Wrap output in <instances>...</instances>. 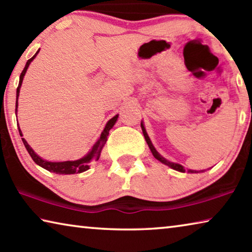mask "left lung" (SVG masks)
<instances>
[{
    "label": "left lung",
    "mask_w": 252,
    "mask_h": 252,
    "mask_svg": "<svg viewBox=\"0 0 252 252\" xmlns=\"http://www.w3.org/2000/svg\"><path fill=\"white\" fill-rule=\"evenodd\" d=\"M141 127H142V132H143L144 139H146V141H147V143H148L149 148H150V150H151V152H152L153 157H155L157 160H159L160 162H162V163L167 164V165H169L170 168H172V169H174V170H177V171L186 172V169L183 168L181 164H178V163H173V162H170V161H168L167 159H164L163 157H161V156L159 155V153L157 152V150L155 149V147H153V144H152V143H151V141H150V138H149V135H148V133H147L146 129H144V126H143L142 123H141ZM188 172H190V173H197L198 171H195V170H188Z\"/></svg>",
    "instance_id": "obj_1"
}]
</instances>
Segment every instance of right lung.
Returning <instances> with one entry per match:
<instances>
[{"instance_id":"add662e5","label":"right lung","mask_w":252,"mask_h":252,"mask_svg":"<svg viewBox=\"0 0 252 252\" xmlns=\"http://www.w3.org/2000/svg\"><path fill=\"white\" fill-rule=\"evenodd\" d=\"M39 53V51L33 55V57L28 60L27 64H25V67L22 71V73L20 75V82H19V87L16 89V103H15V114H16V111H18V97H19V93H20V88H21V84H22V81L24 78V74L25 72H27L28 67L30 65V63L32 62V60L36 57V54ZM118 120V114L117 116H114L112 119H110L106 123V126L104 127V130L102 131L101 136L99 138V140L95 142L94 146H93L92 150L88 153L87 156L83 157L82 159H79V160H75V161H63V162H50V161H46L43 160L42 158H40L39 156L36 155L35 152L32 150V148L29 146L28 142L25 141V140L22 138V141L24 143V147L27 148V150L29 152V155L31 156V158L33 159V161L35 162L36 164H39L40 167L44 168L45 170H48L50 172H54L57 174H73V173H81V172H84L87 171V170L90 168V164L91 162L93 161H97L100 158V153L102 148L104 147V144L106 142V140H108V135H109V131L110 129H112V126H114V123L117 122ZM19 132H20V135L22 136V132H21L20 127H19Z\"/></svg>"}]
</instances>
